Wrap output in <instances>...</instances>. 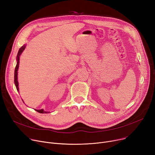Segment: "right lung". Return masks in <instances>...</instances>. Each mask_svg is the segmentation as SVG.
Masks as SVG:
<instances>
[{"label":"right lung","mask_w":155,"mask_h":155,"mask_svg":"<svg viewBox=\"0 0 155 155\" xmlns=\"http://www.w3.org/2000/svg\"><path fill=\"white\" fill-rule=\"evenodd\" d=\"M25 47H26V45H24L22 47H21L20 48L18 51V54H17V65H16V67H15V73H14V83H15V87H16V88L17 90V91H18V80H17V74H18V66H19V60H20V55L22 54V53L23 52V51L24 50V49L25 48ZM23 101V100H22ZM24 102V101H23ZM35 110L38 112V113H48L49 111H44L43 109H40V110Z\"/></svg>","instance_id":"right-lung-1"}]
</instances>
